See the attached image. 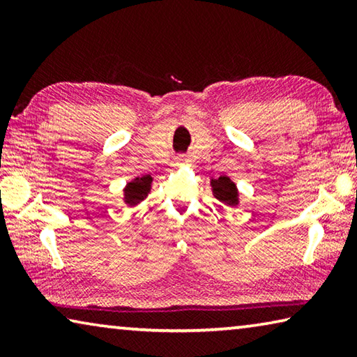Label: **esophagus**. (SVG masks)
Masks as SVG:
<instances>
[{"mask_svg": "<svg viewBox=\"0 0 357 357\" xmlns=\"http://www.w3.org/2000/svg\"><path fill=\"white\" fill-rule=\"evenodd\" d=\"M185 157L184 155H176V159H174V167H179V165H183V164H185Z\"/></svg>", "mask_w": 357, "mask_h": 357, "instance_id": "esophagus-1", "label": "esophagus"}]
</instances>
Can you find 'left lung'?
Wrapping results in <instances>:
<instances>
[{"instance_id": "obj_1", "label": "left lung", "mask_w": 357, "mask_h": 357, "mask_svg": "<svg viewBox=\"0 0 357 357\" xmlns=\"http://www.w3.org/2000/svg\"><path fill=\"white\" fill-rule=\"evenodd\" d=\"M211 187H213V193L217 200L222 202L227 206H238L239 204V193H238V187L233 183L228 176L217 178V179H211Z\"/></svg>"}]
</instances>
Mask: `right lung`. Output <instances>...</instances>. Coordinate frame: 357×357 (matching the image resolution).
Listing matches in <instances>:
<instances>
[{
    "label": "right lung",
    "mask_w": 357,
    "mask_h": 357,
    "mask_svg": "<svg viewBox=\"0 0 357 357\" xmlns=\"http://www.w3.org/2000/svg\"><path fill=\"white\" fill-rule=\"evenodd\" d=\"M151 183H153L151 174H144V176L135 178L128 183V185L124 187V203L129 206H135V204L143 202L151 192Z\"/></svg>",
    "instance_id": "right-lung-1"
}]
</instances>
